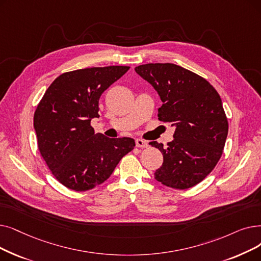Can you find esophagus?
Masks as SVG:
<instances>
[{"label":"esophagus","instance_id":"obj_1","mask_svg":"<svg viewBox=\"0 0 261 261\" xmlns=\"http://www.w3.org/2000/svg\"><path fill=\"white\" fill-rule=\"evenodd\" d=\"M135 144H137V147H139V148H147L148 147V143L141 139L135 140Z\"/></svg>","mask_w":261,"mask_h":261}]
</instances>
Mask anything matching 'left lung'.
<instances>
[{
  "label": "left lung",
  "instance_id": "1",
  "mask_svg": "<svg viewBox=\"0 0 261 261\" xmlns=\"http://www.w3.org/2000/svg\"><path fill=\"white\" fill-rule=\"evenodd\" d=\"M135 72L160 96L159 120L176 128L166 147L149 143L163 154L154 179L179 190L196 186L219 162L227 138L228 121L220 95L205 79L175 64H145L135 67Z\"/></svg>",
  "mask_w": 261,
  "mask_h": 261
}]
</instances>
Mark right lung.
<instances>
[{
	"label": "right lung",
	"mask_w": 261,
	"mask_h": 261,
	"mask_svg": "<svg viewBox=\"0 0 261 261\" xmlns=\"http://www.w3.org/2000/svg\"><path fill=\"white\" fill-rule=\"evenodd\" d=\"M128 66L93 67L65 72L46 90L34 114L38 149L53 176L70 190L87 191L112 175L135 142L109 139L90 126L99 99L129 70Z\"/></svg>",
	"instance_id": "add662e5"
}]
</instances>
